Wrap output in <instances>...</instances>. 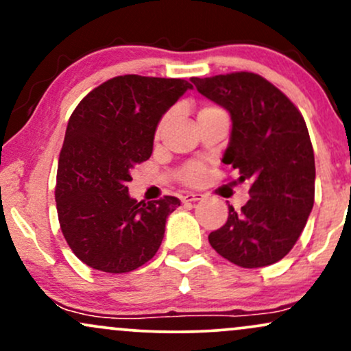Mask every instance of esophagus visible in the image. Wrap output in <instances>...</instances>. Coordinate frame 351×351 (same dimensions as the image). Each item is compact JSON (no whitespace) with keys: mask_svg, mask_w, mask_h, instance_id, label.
<instances>
[{"mask_svg":"<svg viewBox=\"0 0 351 351\" xmlns=\"http://www.w3.org/2000/svg\"><path fill=\"white\" fill-rule=\"evenodd\" d=\"M201 199H203V195H201V193H186V195L183 196L184 203H188V201H201Z\"/></svg>","mask_w":351,"mask_h":351,"instance_id":"1","label":"esophagus"}]
</instances>
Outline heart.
I'll return each instance as SVG.
<instances>
[{"label":"heart","instance_id":"heart-1","mask_svg":"<svg viewBox=\"0 0 351 351\" xmlns=\"http://www.w3.org/2000/svg\"><path fill=\"white\" fill-rule=\"evenodd\" d=\"M209 108H215V107L203 108V110H209ZM168 122H170V115H165L162 119V122H160V125H158V130H156V134H162V130L167 127ZM198 178H199V168H196V167L189 168V170L186 171V181H189V183H195Z\"/></svg>","mask_w":351,"mask_h":351}]
</instances>
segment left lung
<instances>
[{
	"label": "left lung",
	"instance_id": "1",
	"mask_svg": "<svg viewBox=\"0 0 351 351\" xmlns=\"http://www.w3.org/2000/svg\"><path fill=\"white\" fill-rule=\"evenodd\" d=\"M204 97L231 115L223 162L249 181L251 199L208 236L213 249L245 269L271 265L297 243L315 196V158L302 114L269 80L252 72L191 77Z\"/></svg>",
	"mask_w": 351,
	"mask_h": 351
}]
</instances>
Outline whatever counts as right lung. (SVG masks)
Listing matches in <instances>:
<instances>
[{"instance_id": "1", "label": "right lung", "mask_w": 351, "mask_h": 351, "mask_svg": "<svg viewBox=\"0 0 351 351\" xmlns=\"http://www.w3.org/2000/svg\"><path fill=\"white\" fill-rule=\"evenodd\" d=\"M193 86L183 79L119 75L80 100L59 155L56 203L72 252L88 267L123 274L158 251L175 196L136 201L130 171L150 158L162 117Z\"/></svg>"}]
</instances>
